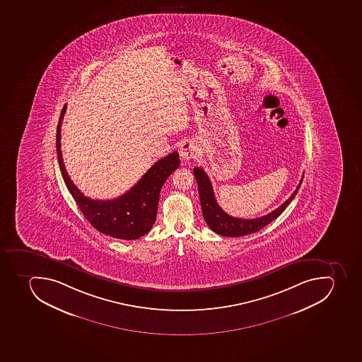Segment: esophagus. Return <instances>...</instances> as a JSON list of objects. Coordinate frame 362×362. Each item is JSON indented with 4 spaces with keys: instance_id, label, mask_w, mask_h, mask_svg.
Masks as SVG:
<instances>
[{
    "instance_id": "1",
    "label": "esophagus",
    "mask_w": 362,
    "mask_h": 362,
    "mask_svg": "<svg viewBox=\"0 0 362 362\" xmlns=\"http://www.w3.org/2000/svg\"><path fill=\"white\" fill-rule=\"evenodd\" d=\"M198 156L197 146L192 141H183L180 144V157L183 160H192Z\"/></svg>"
}]
</instances>
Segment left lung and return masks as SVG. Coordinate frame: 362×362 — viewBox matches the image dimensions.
<instances>
[{
    "label": "left lung",
    "mask_w": 362,
    "mask_h": 362,
    "mask_svg": "<svg viewBox=\"0 0 362 362\" xmlns=\"http://www.w3.org/2000/svg\"><path fill=\"white\" fill-rule=\"evenodd\" d=\"M194 175L197 181L202 212H203L205 222L213 231H216V234L227 237H240L253 234V233H257L264 228V226L271 223L273 220L276 219L277 216L286 210L288 204L291 203L292 199L295 198L298 190L300 188L303 179H304V175H303L300 182L297 185L293 194L280 207H277L276 210L272 211L266 216L255 218V219H240V218L229 216L219 206L214 192H213L212 183L203 168H194Z\"/></svg>",
    "instance_id": "8db88e82"
}]
</instances>
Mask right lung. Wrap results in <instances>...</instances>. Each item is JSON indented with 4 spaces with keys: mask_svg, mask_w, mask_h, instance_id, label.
<instances>
[{
    "mask_svg": "<svg viewBox=\"0 0 362 362\" xmlns=\"http://www.w3.org/2000/svg\"><path fill=\"white\" fill-rule=\"evenodd\" d=\"M65 111L66 104L58 120L56 151L62 177L82 214L100 233L118 240H137L149 233L157 216L161 187L180 166L179 153L174 151L159 159L133 188L120 197L111 201H94L76 188L65 170L61 150V127Z\"/></svg>",
    "mask_w": 362,
    "mask_h": 362,
    "instance_id": "1",
    "label": "right lung"
}]
</instances>
